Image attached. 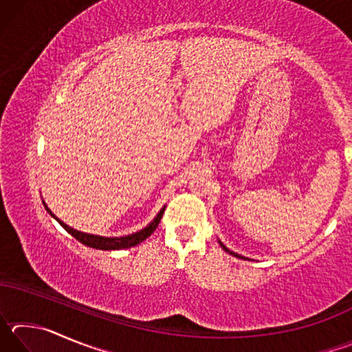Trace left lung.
I'll return each mask as SVG.
<instances>
[{
	"label": "left lung",
	"instance_id": "obj_1",
	"mask_svg": "<svg viewBox=\"0 0 352 352\" xmlns=\"http://www.w3.org/2000/svg\"><path fill=\"white\" fill-rule=\"evenodd\" d=\"M220 247H222V248L225 250V252H226V253H230V254H233V256H236V258H242V259H245V258H243V256H241V254H237V253H234V252H231V250H228V248H226V247L223 245V243H222V242H220Z\"/></svg>",
	"mask_w": 352,
	"mask_h": 352
}]
</instances>
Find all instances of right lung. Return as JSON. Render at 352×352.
<instances>
[{"mask_svg":"<svg viewBox=\"0 0 352 352\" xmlns=\"http://www.w3.org/2000/svg\"><path fill=\"white\" fill-rule=\"evenodd\" d=\"M43 205L46 208V211L51 214L52 217H54L58 223H60L65 230L68 231V233L76 237L77 241L83 245L87 247H91V248H98V250H122V248H130V247H135L141 243L142 241H146L148 236H151L155 230H157V226L160 223V220L163 217V212H164V208L160 210V212L157 214V217H155L151 223H148L146 228H142L140 231H136L133 234H129V236H121V237H104V236H94V234H88V233H82V231H77L74 228H71L67 223H63L60 219H57L54 214L51 212L50 208L46 206V204L43 201Z\"/></svg>","mask_w":352,"mask_h":352,"instance_id":"obj_1","label":"right lung"}]
</instances>
